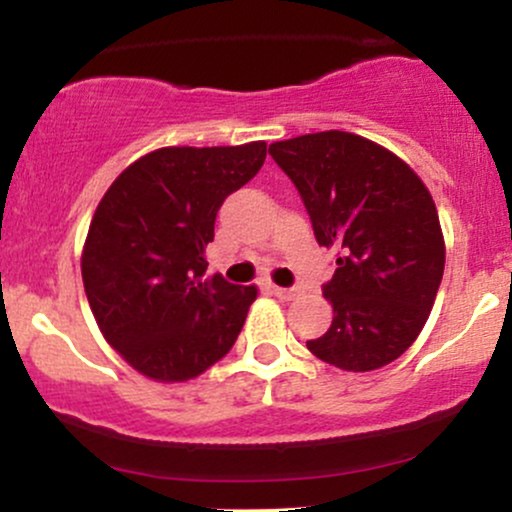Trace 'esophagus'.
I'll return each mask as SVG.
<instances>
[{"instance_id":"34e87169","label":"esophagus","mask_w":512,"mask_h":512,"mask_svg":"<svg viewBox=\"0 0 512 512\" xmlns=\"http://www.w3.org/2000/svg\"><path fill=\"white\" fill-rule=\"evenodd\" d=\"M272 293H274L276 298H284V301H289V298L296 296V291L284 289V286H272Z\"/></svg>"}]
</instances>
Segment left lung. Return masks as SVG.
Here are the masks:
<instances>
[{"instance_id": "1", "label": "left lung", "mask_w": 512, "mask_h": 512, "mask_svg": "<svg viewBox=\"0 0 512 512\" xmlns=\"http://www.w3.org/2000/svg\"><path fill=\"white\" fill-rule=\"evenodd\" d=\"M269 154L301 192L317 243L339 252L322 289L332 325L310 354L351 373L387 366L424 330L443 279L431 192L385 146L339 129L274 142Z\"/></svg>"}]
</instances>
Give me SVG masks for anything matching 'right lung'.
<instances>
[{
  "instance_id": "1",
  "label": "right lung",
  "mask_w": 512,
  "mask_h": 512,
  "mask_svg": "<svg viewBox=\"0 0 512 512\" xmlns=\"http://www.w3.org/2000/svg\"><path fill=\"white\" fill-rule=\"evenodd\" d=\"M267 144L163 146L108 187L81 252L105 342L156 383H185L236 344L257 286L204 276L216 211L257 175Z\"/></svg>"
}]
</instances>
